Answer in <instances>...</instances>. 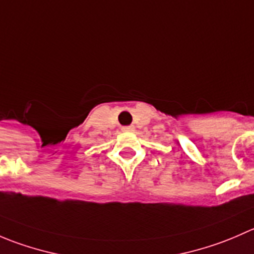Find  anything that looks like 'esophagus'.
Segmentation results:
<instances>
[{
	"label": "esophagus",
	"instance_id": "obj_1",
	"mask_svg": "<svg viewBox=\"0 0 254 254\" xmlns=\"http://www.w3.org/2000/svg\"><path fill=\"white\" fill-rule=\"evenodd\" d=\"M122 130L123 131H125V132H132L135 130V127H132V125H130V127H122Z\"/></svg>",
	"mask_w": 254,
	"mask_h": 254
}]
</instances>
